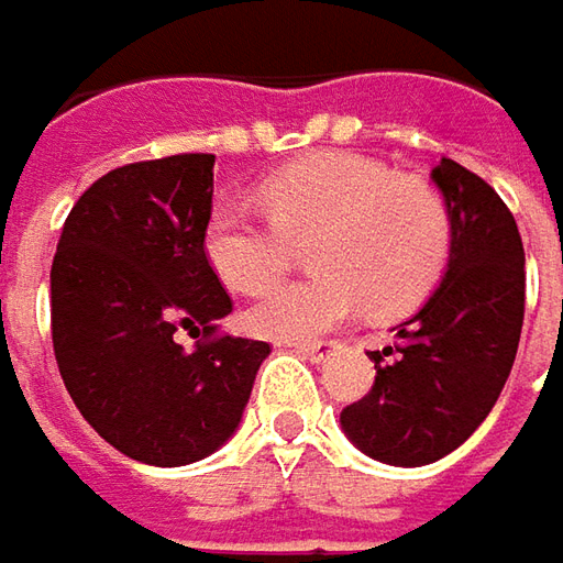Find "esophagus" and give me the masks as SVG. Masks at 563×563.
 <instances>
[{
    "mask_svg": "<svg viewBox=\"0 0 563 563\" xmlns=\"http://www.w3.org/2000/svg\"><path fill=\"white\" fill-rule=\"evenodd\" d=\"M300 356H307L309 362H322L331 356V350L338 346V341H312V343H290Z\"/></svg>",
    "mask_w": 563,
    "mask_h": 563,
    "instance_id": "obj_1",
    "label": "esophagus"
}]
</instances>
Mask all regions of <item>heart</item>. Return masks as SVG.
Listing matches in <instances>:
<instances>
[{
  "instance_id": "b5f03b06",
  "label": "heart",
  "mask_w": 563,
  "mask_h": 563,
  "mask_svg": "<svg viewBox=\"0 0 563 563\" xmlns=\"http://www.w3.org/2000/svg\"><path fill=\"white\" fill-rule=\"evenodd\" d=\"M266 217L217 203L203 251L229 288L273 285L309 244V278L266 290L247 322L278 341H307L368 307L396 316L421 303L446 269L452 217L424 179L394 176L375 157L325 151L294 161L260 185Z\"/></svg>"
}]
</instances>
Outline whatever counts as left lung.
Here are the masks:
<instances>
[{
	"label": "left lung",
	"instance_id": "left-lung-1",
	"mask_svg": "<svg viewBox=\"0 0 563 563\" xmlns=\"http://www.w3.org/2000/svg\"><path fill=\"white\" fill-rule=\"evenodd\" d=\"M431 179L452 217L446 278L396 343L368 350L372 390L341 412L346 437L372 459L399 467L459 449L496 406L515 365L523 325V244L496 188L443 157Z\"/></svg>",
	"mask_w": 563,
	"mask_h": 563
}]
</instances>
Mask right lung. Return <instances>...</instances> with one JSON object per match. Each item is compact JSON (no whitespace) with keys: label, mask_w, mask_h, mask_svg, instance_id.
Instances as JSON below:
<instances>
[{"label":"right lung","mask_w":563,"mask_h":563,"mask_svg":"<svg viewBox=\"0 0 563 563\" xmlns=\"http://www.w3.org/2000/svg\"><path fill=\"white\" fill-rule=\"evenodd\" d=\"M213 154L111 169L64 220L52 260V346L64 387L101 440L176 467L220 449L241 421L269 343L222 334L232 297L203 232ZM198 336L185 351L178 331Z\"/></svg>","instance_id":"add662e5"}]
</instances>
